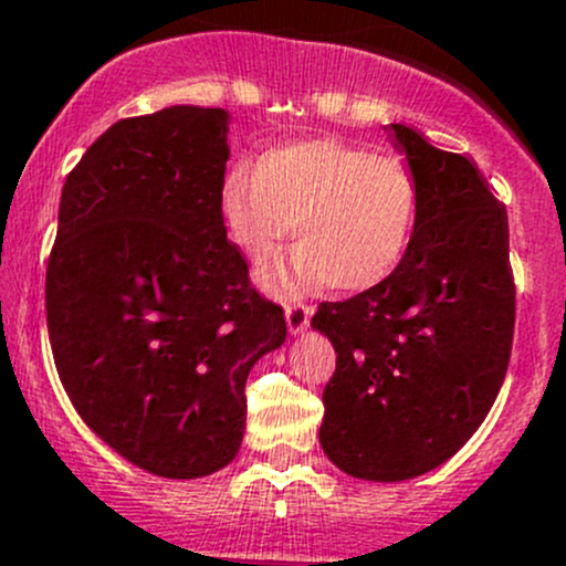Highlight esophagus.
<instances>
[{
  "label": "esophagus",
  "instance_id": "obj_1",
  "mask_svg": "<svg viewBox=\"0 0 566 566\" xmlns=\"http://www.w3.org/2000/svg\"><path fill=\"white\" fill-rule=\"evenodd\" d=\"M311 316L313 311L305 302H291V305L285 307V324H289L291 335H302V332L311 326Z\"/></svg>",
  "mask_w": 566,
  "mask_h": 566
}]
</instances>
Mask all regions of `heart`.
I'll use <instances>...</instances> for the list:
<instances>
[{"label":"heart","mask_w":566,"mask_h":566,"mask_svg":"<svg viewBox=\"0 0 566 566\" xmlns=\"http://www.w3.org/2000/svg\"><path fill=\"white\" fill-rule=\"evenodd\" d=\"M229 240L264 261L289 231L300 248L261 270L270 291L332 289L359 294L387 281L403 259L417 218L409 163L384 149L318 136L281 144L234 168L220 190Z\"/></svg>","instance_id":"heart-1"}]
</instances>
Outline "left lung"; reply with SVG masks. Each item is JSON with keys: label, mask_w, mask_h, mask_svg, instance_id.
I'll return each mask as SVG.
<instances>
[{"label": "left lung", "mask_w": 566, "mask_h": 566, "mask_svg": "<svg viewBox=\"0 0 566 566\" xmlns=\"http://www.w3.org/2000/svg\"><path fill=\"white\" fill-rule=\"evenodd\" d=\"M389 127L417 182L409 248L387 281L322 302L311 322L337 354L318 439L337 469L370 482L455 455L496 400L515 329L504 203L471 157Z\"/></svg>", "instance_id": "8db88e82"}]
</instances>
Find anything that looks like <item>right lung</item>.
<instances>
[{
    "instance_id": "1",
    "label": "right lung",
    "mask_w": 566,
    "mask_h": 566,
    "mask_svg": "<svg viewBox=\"0 0 566 566\" xmlns=\"http://www.w3.org/2000/svg\"><path fill=\"white\" fill-rule=\"evenodd\" d=\"M229 111L168 106L111 125L70 171L45 318L75 411L166 480L229 465L244 381L285 340L283 311L226 240Z\"/></svg>"
}]
</instances>
